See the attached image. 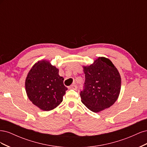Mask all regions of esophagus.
I'll list each match as a JSON object with an SVG mask.
<instances>
[{
	"mask_svg": "<svg viewBox=\"0 0 147 147\" xmlns=\"http://www.w3.org/2000/svg\"><path fill=\"white\" fill-rule=\"evenodd\" d=\"M69 89H70V90H76L77 89V86L75 85V84H73V85H71L70 87H69Z\"/></svg>",
	"mask_w": 147,
	"mask_h": 147,
	"instance_id": "34e87169",
	"label": "esophagus"
}]
</instances>
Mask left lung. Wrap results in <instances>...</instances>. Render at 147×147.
Masks as SVG:
<instances>
[{
    "instance_id": "1",
    "label": "left lung",
    "mask_w": 147,
    "mask_h": 147,
    "mask_svg": "<svg viewBox=\"0 0 147 147\" xmlns=\"http://www.w3.org/2000/svg\"><path fill=\"white\" fill-rule=\"evenodd\" d=\"M83 68L85 82L80 92L82 103L95 113L110 107L121 90V78L116 67L109 59L99 57Z\"/></svg>"
}]
</instances>
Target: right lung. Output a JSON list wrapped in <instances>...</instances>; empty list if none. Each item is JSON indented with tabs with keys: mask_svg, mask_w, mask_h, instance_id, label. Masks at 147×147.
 <instances>
[{
	"mask_svg": "<svg viewBox=\"0 0 147 147\" xmlns=\"http://www.w3.org/2000/svg\"><path fill=\"white\" fill-rule=\"evenodd\" d=\"M59 69L46 59L38 61L28 74L25 81L26 94L32 104L43 111L57 107L63 100L67 88Z\"/></svg>",
	"mask_w": 147,
	"mask_h": 147,
	"instance_id": "add662e5",
	"label": "right lung"
}]
</instances>
